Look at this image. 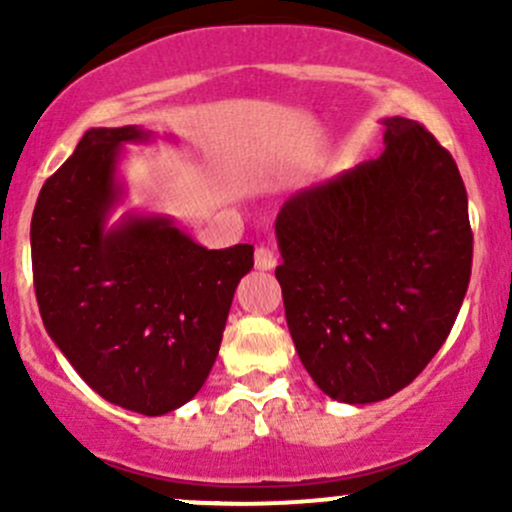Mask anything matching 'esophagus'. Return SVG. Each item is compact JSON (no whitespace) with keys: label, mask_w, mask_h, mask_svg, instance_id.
Segmentation results:
<instances>
[{"label":"esophagus","mask_w":512,"mask_h":512,"mask_svg":"<svg viewBox=\"0 0 512 512\" xmlns=\"http://www.w3.org/2000/svg\"><path fill=\"white\" fill-rule=\"evenodd\" d=\"M255 267L262 272H270L277 267V255L270 247H257L255 250Z\"/></svg>","instance_id":"esophagus-1"}]
</instances>
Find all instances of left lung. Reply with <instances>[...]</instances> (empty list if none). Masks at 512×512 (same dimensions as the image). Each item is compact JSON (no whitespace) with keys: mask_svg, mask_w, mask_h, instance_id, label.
<instances>
[{"mask_svg":"<svg viewBox=\"0 0 512 512\" xmlns=\"http://www.w3.org/2000/svg\"><path fill=\"white\" fill-rule=\"evenodd\" d=\"M384 153L299 190L275 220V270L294 349L342 404L409 386L458 317L473 262L456 160L404 116Z\"/></svg>","mask_w":512,"mask_h":512,"instance_id":"left-lung-1","label":"left lung"}]
</instances>
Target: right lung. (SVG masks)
<instances>
[{"mask_svg":"<svg viewBox=\"0 0 512 512\" xmlns=\"http://www.w3.org/2000/svg\"><path fill=\"white\" fill-rule=\"evenodd\" d=\"M141 126L89 128L41 188L32 267L51 342L111 404L163 416L208 379L252 245L208 250L170 215H111L126 198L123 146L151 143Z\"/></svg>","mask_w":512,"mask_h":512,"instance_id":"obj_1","label":"right lung"}]
</instances>
